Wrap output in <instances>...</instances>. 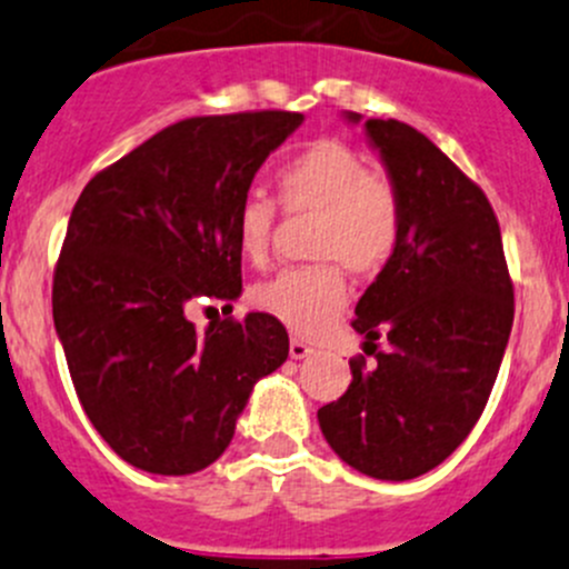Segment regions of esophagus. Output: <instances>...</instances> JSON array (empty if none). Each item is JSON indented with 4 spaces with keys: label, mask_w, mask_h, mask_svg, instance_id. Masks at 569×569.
<instances>
[{
    "label": "esophagus",
    "mask_w": 569,
    "mask_h": 569,
    "mask_svg": "<svg viewBox=\"0 0 569 569\" xmlns=\"http://www.w3.org/2000/svg\"><path fill=\"white\" fill-rule=\"evenodd\" d=\"M311 352L313 350L302 339H291L289 341V356L297 358V361H300V358H308V356H311Z\"/></svg>",
    "instance_id": "1"
}]
</instances>
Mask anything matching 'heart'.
Here are the masks:
<instances>
[{
    "label": "heart",
    "instance_id": "obj_1",
    "mask_svg": "<svg viewBox=\"0 0 569 569\" xmlns=\"http://www.w3.org/2000/svg\"><path fill=\"white\" fill-rule=\"evenodd\" d=\"M286 213H317L311 256L319 263L291 267L252 289V306L300 336H317L347 306V280L372 278L395 258L402 239V202L395 186L375 174L352 147L322 138L283 163L274 174ZM278 206L263 194H247L236 211V247L250 263L272 250Z\"/></svg>",
    "mask_w": 569,
    "mask_h": 569
}]
</instances>
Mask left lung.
<instances>
[{
	"mask_svg": "<svg viewBox=\"0 0 569 569\" xmlns=\"http://www.w3.org/2000/svg\"><path fill=\"white\" fill-rule=\"evenodd\" d=\"M363 130L402 202V239L352 319L375 361L352 358L347 391L317 417L352 470L408 481L442 465L483 413L515 322V286L487 194L413 127L367 119Z\"/></svg>",
	"mask_w": 569,
	"mask_h": 569,
	"instance_id": "obj_1",
	"label": "left lung"
}]
</instances>
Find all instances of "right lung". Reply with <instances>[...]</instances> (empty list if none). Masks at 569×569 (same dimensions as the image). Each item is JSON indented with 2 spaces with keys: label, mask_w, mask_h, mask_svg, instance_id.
<instances>
[{
  "label": "right lung",
  "mask_w": 569,
  "mask_h": 569,
  "mask_svg": "<svg viewBox=\"0 0 569 569\" xmlns=\"http://www.w3.org/2000/svg\"><path fill=\"white\" fill-rule=\"evenodd\" d=\"M302 124L291 110L194 116L88 180L54 267L52 317L71 383L127 465L191 476L224 453L250 391L289 356L269 313L211 319L241 295L236 211Z\"/></svg>",
  "instance_id": "add662e5"
}]
</instances>
